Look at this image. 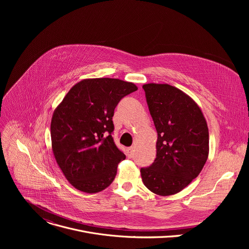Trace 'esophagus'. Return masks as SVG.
Listing matches in <instances>:
<instances>
[{
    "label": "esophagus",
    "mask_w": 249,
    "mask_h": 249,
    "mask_svg": "<svg viewBox=\"0 0 249 249\" xmlns=\"http://www.w3.org/2000/svg\"><path fill=\"white\" fill-rule=\"evenodd\" d=\"M134 149H135L134 147H130V148H128V150H127V151H128V156H129V157H131V156L133 155V153H134Z\"/></svg>",
    "instance_id": "esophagus-1"
}]
</instances>
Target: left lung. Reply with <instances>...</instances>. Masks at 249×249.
Returning <instances> with one entry per match:
<instances>
[{"label": "left lung", "instance_id": "8db88e82", "mask_svg": "<svg viewBox=\"0 0 249 249\" xmlns=\"http://www.w3.org/2000/svg\"><path fill=\"white\" fill-rule=\"evenodd\" d=\"M143 89L158 140L157 158L141 168L142 180L157 195H173L188 186L207 161V121L194 99L179 89L155 83Z\"/></svg>", "mask_w": 249, "mask_h": 249}]
</instances>
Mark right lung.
<instances>
[{"mask_svg": "<svg viewBox=\"0 0 249 249\" xmlns=\"http://www.w3.org/2000/svg\"><path fill=\"white\" fill-rule=\"evenodd\" d=\"M119 79H85L71 88L51 120L54 158L76 189L97 193L115 178L126 156L115 146L112 117L122 97L137 90Z\"/></svg>", "mask_w": 249, "mask_h": 249, "instance_id": "add662e5", "label": "right lung"}]
</instances>
